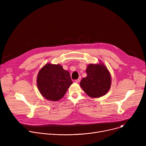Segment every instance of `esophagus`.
Listing matches in <instances>:
<instances>
[{"label":"esophagus","instance_id":"34e87169","mask_svg":"<svg viewBox=\"0 0 146 146\" xmlns=\"http://www.w3.org/2000/svg\"><path fill=\"white\" fill-rule=\"evenodd\" d=\"M80 80H81V78L80 77V78H78V79L75 80H74V81H75L76 83H78V82L80 81Z\"/></svg>","mask_w":146,"mask_h":146}]
</instances>
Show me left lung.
<instances>
[{
	"mask_svg": "<svg viewBox=\"0 0 146 146\" xmlns=\"http://www.w3.org/2000/svg\"><path fill=\"white\" fill-rule=\"evenodd\" d=\"M87 77L80 82V87L90 97L98 98L106 95L111 84L109 70L101 61L89 64L86 69Z\"/></svg>",
	"mask_w": 146,
	"mask_h": 146,
	"instance_id": "obj_1",
	"label": "left lung"
}]
</instances>
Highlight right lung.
Masks as SVG:
<instances>
[{
	"label": "right lung",
	"instance_id": "add662e5",
	"mask_svg": "<svg viewBox=\"0 0 146 146\" xmlns=\"http://www.w3.org/2000/svg\"><path fill=\"white\" fill-rule=\"evenodd\" d=\"M72 83L70 73L59 64H46L37 76L40 93L50 101H58L63 98Z\"/></svg>",
	"mask_w": 146,
	"mask_h": 146
}]
</instances>
